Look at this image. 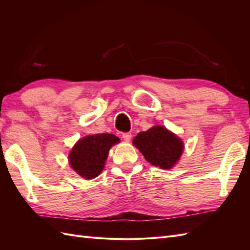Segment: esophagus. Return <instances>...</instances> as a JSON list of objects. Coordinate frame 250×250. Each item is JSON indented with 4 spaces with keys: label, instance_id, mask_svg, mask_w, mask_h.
Segmentation results:
<instances>
[{
    "label": "esophagus",
    "instance_id": "34e87169",
    "mask_svg": "<svg viewBox=\"0 0 250 250\" xmlns=\"http://www.w3.org/2000/svg\"><path fill=\"white\" fill-rule=\"evenodd\" d=\"M122 137L126 142H128V141H130V139H131V133L130 132H125V133L122 134Z\"/></svg>",
    "mask_w": 250,
    "mask_h": 250
}]
</instances>
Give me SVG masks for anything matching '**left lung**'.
Instances as JSON below:
<instances>
[{"mask_svg": "<svg viewBox=\"0 0 250 250\" xmlns=\"http://www.w3.org/2000/svg\"><path fill=\"white\" fill-rule=\"evenodd\" d=\"M133 145L147 162L162 169L172 168L184 151L181 140L163 126H154L140 132L134 138Z\"/></svg>", "mask_w": 250, "mask_h": 250, "instance_id": "1", "label": "left lung"}]
</instances>
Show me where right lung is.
<instances>
[{
  "label": "right lung",
  "instance_id": "obj_1",
  "mask_svg": "<svg viewBox=\"0 0 250 250\" xmlns=\"http://www.w3.org/2000/svg\"><path fill=\"white\" fill-rule=\"evenodd\" d=\"M119 142L118 137L109 133L83 138L71 151L70 165L83 178L93 179L103 170L110 147Z\"/></svg>",
  "mask_w": 250,
  "mask_h": 250
}]
</instances>
